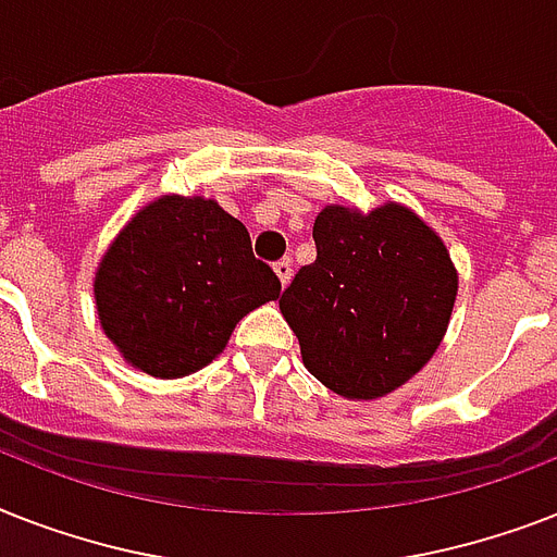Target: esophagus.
<instances>
[{"mask_svg": "<svg viewBox=\"0 0 557 557\" xmlns=\"http://www.w3.org/2000/svg\"><path fill=\"white\" fill-rule=\"evenodd\" d=\"M275 275H278V282H282V287H287L293 278V261L290 258H282V261H275L273 264Z\"/></svg>", "mask_w": 557, "mask_h": 557, "instance_id": "esophagus-1", "label": "esophagus"}]
</instances>
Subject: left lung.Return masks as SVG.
I'll use <instances>...</instances> for the list:
<instances>
[{
	"mask_svg": "<svg viewBox=\"0 0 557 557\" xmlns=\"http://www.w3.org/2000/svg\"><path fill=\"white\" fill-rule=\"evenodd\" d=\"M315 261L278 307L315 380L348 399H376L429 362L451 319L457 273L420 218L388 203L359 215L327 207L313 224Z\"/></svg>",
	"mask_w": 557,
	"mask_h": 557,
	"instance_id": "obj_1",
	"label": "left lung"
}]
</instances>
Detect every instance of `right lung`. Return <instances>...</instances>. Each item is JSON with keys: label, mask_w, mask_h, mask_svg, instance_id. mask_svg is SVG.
Segmentation results:
<instances>
[{"label": "right lung", "mask_w": 557, "mask_h": 557, "mask_svg": "<svg viewBox=\"0 0 557 557\" xmlns=\"http://www.w3.org/2000/svg\"><path fill=\"white\" fill-rule=\"evenodd\" d=\"M273 267L215 201L166 195L140 209L97 270L106 336L140 371L175 380L224 350L244 315L278 299Z\"/></svg>", "instance_id": "add662e5"}]
</instances>
